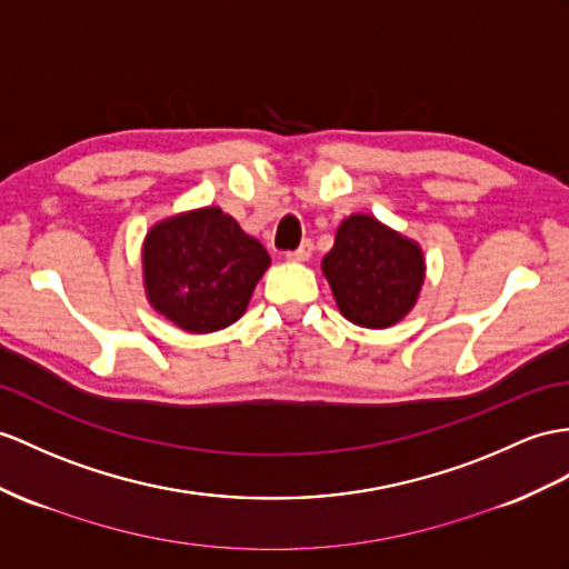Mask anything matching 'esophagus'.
I'll return each mask as SVG.
<instances>
[{
    "label": "esophagus",
    "mask_w": 569,
    "mask_h": 569,
    "mask_svg": "<svg viewBox=\"0 0 569 569\" xmlns=\"http://www.w3.org/2000/svg\"><path fill=\"white\" fill-rule=\"evenodd\" d=\"M311 251H313L311 239H303V241L299 243L297 251H289L287 258H289V260H309V258H311Z\"/></svg>",
    "instance_id": "1"
}]
</instances>
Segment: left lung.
<instances>
[{"label": "left lung", "mask_w": 569, "mask_h": 569, "mask_svg": "<svg viewBox=\"0 0 569 569\" xmlns=\"http://www.w3.org/2000/svg\"><path fill=\"white\" fill-rule=\"evenodd\" d=\"M323 272L348 321L389 328L410 309L422 287V251L369 214L340 224L323 258Z\"/></svg>", "instance_id": "left-lung-1"}]
</instances>
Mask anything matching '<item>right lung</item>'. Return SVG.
I'll use <instances>...</instances> for the list:
<instances>
[{
  "mask_svg": "<svg viewBox=\"0 0 569 569\" xmlns=\"http://www.w3.org/2000/svg\"><path fill=\"white\" fill-rule=\"evenodd\" d=\"M268 266L262 243L217 207L166 219L144 241L149 301L190 332L239 321Z\"/></svg>",
  "mask_w": 569,
  "mask_h": 569,
  "instance_id": "add662e5",
  "label": "right lung"
}]
</instances>
